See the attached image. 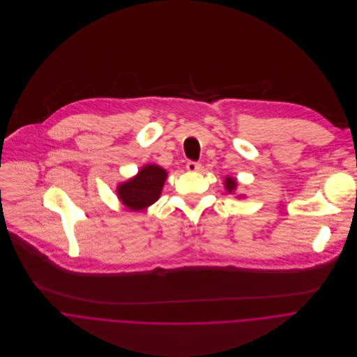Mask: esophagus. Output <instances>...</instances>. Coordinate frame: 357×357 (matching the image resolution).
I'll return each mask as SVG.
<instances>
[{
  "instance_id": "1",
  "label": "esophagus",
  "mask_w": 357,
  "mask_h": 357,
  "mask_svg": "<svg viewBox=\"0 0 357 357\" xmlns=\"http://www.w3.org/2000/svg\"><path fill=\"white\" fill-rule=\"evenodd\" d=\"M185 169H187L188 172H198V170L201 169V165H199L198 162H192V160H190V162H187Z\"/></svg>"
}]
</instances>
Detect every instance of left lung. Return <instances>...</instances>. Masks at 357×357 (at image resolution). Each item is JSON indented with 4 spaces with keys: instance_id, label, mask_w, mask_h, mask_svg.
Returning a JSON list of instances; mask_svg holds the SVG:
<instances>
[{
    "instance_id": "8db88e82",
    "label": "left lung",
    "mask_w": 357,
    "mask_h": 357,
    "mask_svg": "<svg viewBox=\"0 0 357 357\" xmlns=\"http://www.w3.org/2000/svg\"><path fill=\"white\" fill-rule=\"evenodd\" d=\"M236 185H238V183H236V180L234 177H227L225 178V188H227V191L229 194L236 190Z\"/></svg>"
}]
</instances>
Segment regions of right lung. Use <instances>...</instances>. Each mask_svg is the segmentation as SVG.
Returning <instances> with one entry per match:
<instances>
[{"mask_svg":"<svg viewBox=\"0 0 357 357\" xmlns=\"http://www.w3.org/2000/svg\"><path fill=\"white\" fill-rule=\"evenodd\" d=\"M167 173L158 165H146L116 188L118 198L132 211H144L155 204L163 190Z\"/></svg>","mask_w":357,"mask_h":357,"instance_id":"obj_1","label":"right lung"}]
</instances>
